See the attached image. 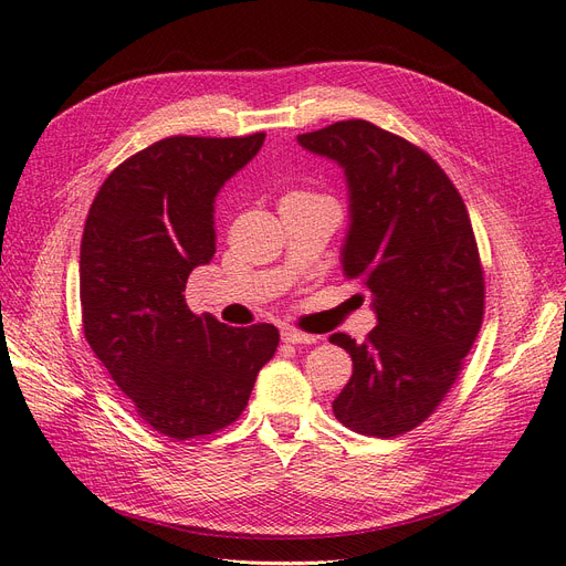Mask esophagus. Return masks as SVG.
<instances>
[{"instance_id":"1","label":"esophagus","mask_w":566,"mask_h":566,"mask_svg":"<svg viewBox=\"0 0 566 566\" xmlns=\"http://www.w3.org/2000/svg\"><path fill=\"white\" fill-rule=\"evenodd\" d=\"M281 337H283V342H290V345H316V342L321 339V335L302 333L297 328H283Z\"/></svg>"}]
</instances>
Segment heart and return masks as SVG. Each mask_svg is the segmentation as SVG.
Returning a JSON list of instances; mask_svg holds the SVG:
<instances>
[{"label": "heart", "instance_id": "heart-1", "mask_svg": "<svg viewBox=\"0 0 566 566\" xmlns=\"http://www.w3.org/2000/svg\"><path fill=\"white\" fill-rule=\"evenodd\" d=\"M287 198H300V200H312V198H325V196H321V193H312V191H295V193H290Z\"/></svg>", "mask_w": 566, "mask_h": 566}]
</instances>
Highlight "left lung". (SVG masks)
<instances>
[{
    "mask_svg": "<svg viewBox=\"0 0 566 566\" xmlns=\"http://www.w3.org/2000/svg\"><path fill=\"white\" fill-rule=\"evenodd\" d=\"M297 142L345 167L352 227L342 271L368 290L378 314L361 345L331 335L354 361L333 413L358 434H406L451 391L484 321L468 208L430 153L368 119H342Z\"/></svg>",
    "mask_w": 566,
    "mask_h": 566,
    "instance_id": "8db88e82",
    "label": "left lung"
}]
</instances>
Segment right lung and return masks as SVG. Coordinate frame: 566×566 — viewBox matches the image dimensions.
Wrapping results in <instances>:
<instances>
[{"mask_svg":"<svg viewBox=\"0 0 566 566\" xmlns=\"http://www.w3.org/2000/svg\"><path fill=\"white\" fill-rule=\"evenodd\" d=\"M264 144L248 136H167L101 184L80 245L82 328L139 418L177 441L241 418L279 347V328L193 314L186 281L214 254V198Z\"/></svg>","mask_w":566,"mask_h":566,"instance_id":"right-lung-1","label":"right lung"}]
</instances>
